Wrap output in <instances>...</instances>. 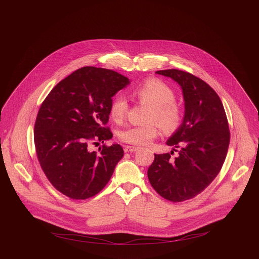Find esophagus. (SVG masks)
Instances as JSON below:
<instances>
[{"label": "esophagus", "mask_w": 259, "mask_h": 259, "mask_svg": "<svg viewBox=\"0 0 259 259\" xmlns=\"http://www.w3.org/2000/svg\"><path fill=\"white\" fill-rule=\"evenodd\" d=\"M137 150H138V147H136V146H130V145L125 146V149H124L125 153H133V152H136Z\"/></svg>", "instance_id": "1"}]
</instances>
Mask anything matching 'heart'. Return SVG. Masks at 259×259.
<instances>
[{
  "instance_id": "1",
  "label": "heart",
  "mask_w": 259,
  "mask_h": 259,
  "mask_svg": "<svg viewBox=\"0 0 259 259\" xmlns=\"http://www.w3.org/2000/svg\"><path fill=\"white\" fill-rule=\"evenodd\" d=\"M133 95L140 103L147 105L144 115L146 123L124 128L119 132L120 140L133 145H146L159 135L160 125L167 132L179 127L183 116L182 107L174 100V92L167 84L156 78L147 79L133 90ZM127 113L126 98L117 95L109 106L110 117L121 123Z\"/></svg>"
}]
</instances>
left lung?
Masks as SVG:
<instances>
[{
  "label": "left lung",
  "mask_w": 259,
  "mask_h": 259,
  "mask_svg": "<svg viewBox=\"0 0 259 259\" xmlns=\"http://www.w3.org/2000/svg\"><path fill=\"white\" fill-rule=\"evenodd\" d=\"M156 73L180 85L184 117L166 142L174 149L155 155L147 177L161 197L182 202L201 194L223 167L231 136L228 118L219 96L203 80L174 68ZM174 150L179 153L176 158L170 157Z\"/></svg>",
  "instance_id": "obj_1"
}]
</instances>
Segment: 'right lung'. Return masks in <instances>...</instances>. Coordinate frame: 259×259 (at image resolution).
<instances>
[{"label": "right lung", "instance_id": "1", "mask_svg": "<svg viewBox=\"0 0 259 259\" xmlns=\"http://www.w3.org/2000/svg\"><path fill=\"white\" fill-rule=\"evenodd\" d=\"M130 81L121 73L85 66L60 81L43 101L34 124L40 165L52 186L73 200L97 195L123 158L120 144L89 151V144L113 137L104 127L113 96Z\"/></svg>", "mask_w": 259, "mask_h": 259}]
</instances>
